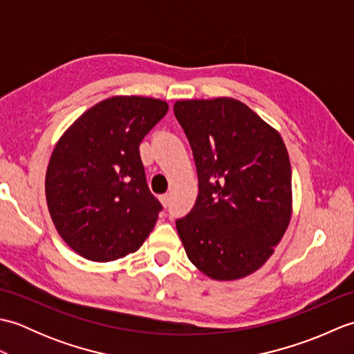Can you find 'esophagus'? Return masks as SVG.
<instances>
[{
  "mask_svg": "<svg viewBox=\"0 0 354 354\" xmlns=\"http://www.w3.org/2000/svg\"><path fill=\"white\" fill-rule=\"evenodd\" d=\"M160 201H161V204H162L164 207H167V205L170 204V194H167V193H165V194H161V196H160Z\"/></svg>",
  "mask_w": 354,
  "mask_h": 354,
  "instance_id": "esophagus-1",
  "label": "esophagus"
}]
</instances>
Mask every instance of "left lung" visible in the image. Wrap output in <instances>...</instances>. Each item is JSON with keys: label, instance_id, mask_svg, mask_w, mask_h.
<instances>
[{"label": "left lung", "instance_id": "left-lung-1", "mask_svg": "<svg viewBox=\"0 0 354 354\" xmlns=\"http://www.w3.org/2000/svg\"><path fill=\"white\" fill-rule=\"evenodd\" d=\"M193 150L199 194L176 221L187 257L213 280H239L272 255L292 213V170L283 138L228 97L173 106Z\"/></svg>", "mask_w": 354, "mask_h": 354}]
</instances>
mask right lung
Returning a JSON list of instances; mask_svg holds the SVG:
<instances>
[{
    "label": "right lung",
    "instance_id": "right-lung-1",
    "mask_svg": "<svg viewBox=\"0 0 354 354\" xmlns=\"http://www.w3.org/2000/svg\"><path fill=\"white\" fill-rule=\"evenodd\" d=\"M167 111V103L150 97H111L57 141L45 196L57 232L82 257H126L153 230L162 205L147 187L140 142Z\"/></svg>",
    "mask_w": 354,
    "mask_h": 354
}]
</instances>
